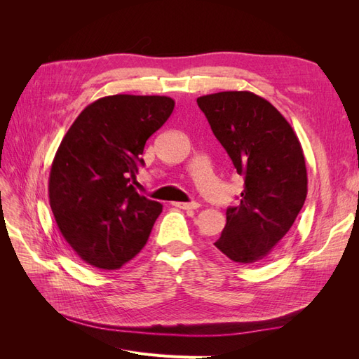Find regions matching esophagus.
Returning <instances> with one entry per match:
<instances>
[{"mask_svg": "<svg viewBox=\"0 0 359 359\" xmlns=\"http://www.w3.org/2000/svg\"><path fill=\"white\" fill-rule=\"evenodd\" d=\"M172 205L181 210H198L201 206L198 202H173Z\"/></svg>", "mask_w": 359, "mask_h": 359, "instance_id": "esophagus-1", "label": "esophagus"}]
</instances>
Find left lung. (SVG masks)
Instances as JSON below:
<instances>
[{
	"label": "left lung",
	"instance_id": "obj_1",
	"mask_svg": "<svg viewBox=\"0 0 359 359\" xmlns=\"http://www.w3.org/2000/svg\"><path fill=\"white\" fill-rule=\"evenodd\" d=\"M198 106L244 177L240 205L226 210V226L214 245L233 262H259L289 232L307 198L299 139L286 118L255 93L202 95Z\"/></svg>",
	"mask_w": 359,
	"mask_h": 359
}]
</instances>
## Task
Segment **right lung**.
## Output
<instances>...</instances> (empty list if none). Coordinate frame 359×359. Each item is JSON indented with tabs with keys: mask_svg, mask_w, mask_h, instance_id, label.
Segmentation results:
<instances>
[{
	"mask_svg": "<svg viewBox=\"0 0 359 359\" xmlns=\"http://www.w3.org/2000/svg\"><path fill=\"white\" fill-rule=\"evenodd\" d=\"M166 95H107L74 119L53 157L49 203L64 240L86 264L118 269L148 241L163 205L133 184L148 137L168 121Z\"/></svg>",
	"mask_w": 359,
	"mask_h": 359,
	"instance_id": "1",
	"label": "right lung"
}]
</instances>
